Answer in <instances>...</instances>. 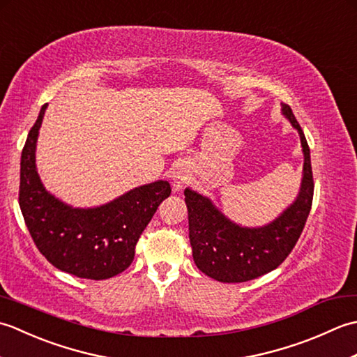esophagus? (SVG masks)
Segmentation results:
<instances>
[{
    "instance_id": "34e87169",
    "label": "esophagus",
    "mask_w": 357,
    "mask_h": 357,
    "mask_svg": "<svg viewBox=\"0 0 357 357\" xmlns=\"http://www.w3.org/2000/svg\"><path fill=\"white\" fill-rule=\"evenodd\" d=\"M187 183V174L183 170H178L176 173H173V190L179 192L181 188L184 187Z\"/></svg>"
}]
</instances>
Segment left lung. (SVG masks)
Instances as JSON below:
<instances>
[{"label": "left lung", "instance_id": "left-lung-1", "mask_svg": "<svg viewBox=\"0 0 357 357\" xmlns=\"http://www.w3.org/2000/svg\"><path fill=\"white\" fill-rule=\"evenodd\" d=\"M282 115L299 133L304 176L298 198L275 221L257 229L241 227L206 196L190 188L184 190L195 264L219 282H247L278 268L291 253L312 210L314 184L305 135L288 104H282Z\"/></svg>", "mask_w": 357, "mask_h": 357}]
</instances>
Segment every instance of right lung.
<instances>
[{"mask_svg":"<svg viewBox=\"0 0 357 357\" xmlns=\"http://www.w3.org/2000/svg\"><path fill=\"white\" fill-rule=\"evenodd\" d=\"M47 104L21 153L20 208L35 245L53 267L84 279H109L133 262L141 233L172 193L167 181L136 187L95 208H73L45 190L35 149Z\"/></svg>","mask_w":357,"mask_h":357,"instance_id":"add662e5","label":"right lung"}]
</instances>
